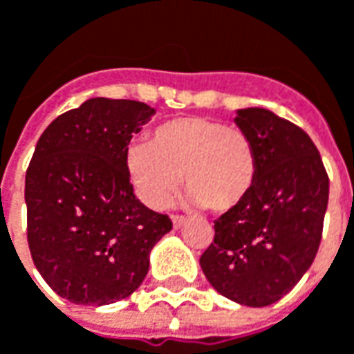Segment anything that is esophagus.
I'll return each instance as SVG.
<instances>
[{
    "label": "esophagus",
    "mask_w": 354,
    "mask_h": 354,
    "mask_svg": "<svg viewBox=\"0 0 354 354\" xmlns=\"http://www.w3.org/2000/svg\"><path fill=\"white\" fill-rule=\"evenodd\" d=\"M184 223H185V218H184V216H178V214L172 216V225H174L176 230H180V227H182Z\"/></svg>",
    "instance_id": "esophagus-1"
}]
</instances>
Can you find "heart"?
I'll return each instance as SVG.
<instances>
[{
  "label": "heart",
  "mask_w": 354,
  "mask_h": 354,
  "mask_svg": "<svg viewBox=\"0 0 354 354\" xmlns=\"http://www.w3.org/2000/svg\"><path fill=\"white\" fill-rule=\"evenodd\" d=\"M127 170L140 199L153 210L169 207L184 174L193 205L227 212L254 187L258 155L252 138L239 127L176 117L157 124L146 144L129 147Z\"/></svg>",
  "instance_id": "1"
}]
</instances>
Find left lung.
<instances>
[{
    "label": "left lung",
    "instance_id": "obj_1",
    "mask_svg": "<svg viewBox=\"0 0 354 354\" xmlns=\"http://www.w3.org/2000/svg\"><path fill=\"white\" fill-rule=\"evenodd\" d=\"M235 123L256 146L258 176L248 197L214 222L201 267L222 296L266 307L296 286L319 252L330 180L297 124L263 108L237 109Z\"/></svg>",
    "mask_w": 354,
    "mask_h": 354
}]
</instances>
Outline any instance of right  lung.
<instances>
[{"mask_svg": "<svg viewBox=\"0 0 354 354\" xmlns=\"http://www.w3.org/2000/svg\"><path fill=\"white\" fill-rule=\"evenodd\" d=\"M151 115L144 102L91 98L37 140L24 189L28 246L45 282L72 304L131 296L172 230L169 216L136 199L127 170L132 134Z\"/></svg>", "mask_w": 354, "mask_h": 354, "instance_id": "1", "label": "right lung"}]
</instances>
